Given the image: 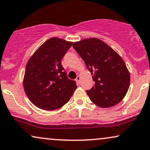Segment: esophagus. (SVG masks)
Listing matches in <instances>:
<instances>
[{
  "label": "esophagus",
  "instance_id": "obj_1",
  "mask_svg": "<svg viewBox=\"0 0 150 150\" xmlns=\"http://www.w3.org/2000/svg\"><path fill=\"white\" fill-rule=\"evenodd\" d=\"M76 81L79 83H81V77H80V76H77L76 79Z\"/></svg>",
  "mask_w": 150,
  "mask_h": 150
}]
</instances>
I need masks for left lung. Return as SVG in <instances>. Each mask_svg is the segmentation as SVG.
<instances>
[{"label":"left lung","mask_w":150,"mask_h":150,"mask_svg":"<svg viewBox=\"0 0 150 150\" xmlns=\"http://www.w3.org/2000/svg\"><path fill=\"white\" fill-rule=\"evenodd\" d=\"M72 46L92 75L94 85L86 90L90 100L103 108L120 103L130 83L129 72L122 58L96 38L76 42Z\"/></svg>","instance_id":"left-lung-1"}]
</instances>
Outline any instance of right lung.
I'll return each instance as SVG.
<instances>
[{"instance_id": "add662e5", "label": "right lung", "mask_w": 150, "mask_h": 150, "mask_svg": "<svg viewBox=\"0 0 150 150\" xmlns=\"http://www.w3.org/2000/svg\"><path fill=\"white\" fill-rule=\"evenodd\" d=\"M72 42L53 37L46 40L29 60L25 71V94L34 105L45 110L63 106L76 88L68 79L61 61Z\"/></svg>"}]
</instances>
